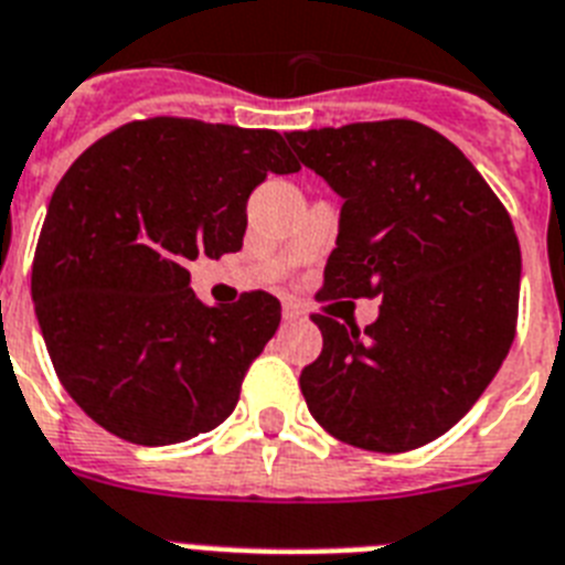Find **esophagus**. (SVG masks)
<instances>
[{"instance_id": "34e87169", "label": "esophagus", "mask_w": 565, "mask_h": 565, "mask_svg": "<svg viewBox=\"0 0 565 565\" xmlns=\"http://www.w3.org/2000/svg\"><path fill=\"white\" fill-rule=\"evenodd\" d=\"M284 319H287V321H301V319H305V312L298 310L296 305H284Z\"/></svg>"}]
</instances>
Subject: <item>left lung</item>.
<instances>
[{"label":"left lung","mask_w":565,"mask_h":565,"mask_svg":"<svg viewBox=\"0 0 565 565\" xmlns=\"http://www.w3.org/2000/svg\"><path fill=\"white\" fill-rule=\"evenodd\" d=\"M287 140L344 201L319 298H382L364 330L312 316L324 335L301 371L312 419L364 451L434 443L480 399L514 341L520 244L509 212L471 160L422 122Z\"/></svg>","instance_id":"1"}]
</instances>
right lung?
<instances>
[{"mask_svg":"<svg viewBox=\"0 0 565 565\" xmlns=\"http://www.w3.org/2000/svg\"><path fill=\"white\" fill-rule=\"evenodd\" d=\"M298 169L278 131L186 117L120 126L71 163L51 194L31 296L56 376L99 428L158 448L235 411L281 305L260 290L203 305L186 267L238 253L253 189Z\"/></svg>","mask_w":565,"mask_h":565,"instance_id":"obj_1","label":"right lung"}]
</instances>
